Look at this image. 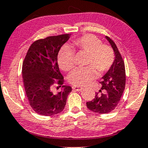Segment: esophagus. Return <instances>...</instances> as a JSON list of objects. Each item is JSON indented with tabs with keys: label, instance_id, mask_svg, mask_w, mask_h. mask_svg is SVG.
<instances>
[{
	"label": "esophagus",
	"instance_id": "34e87169",
	"mask_svg": "<svg viewBox=\"0 0 148 148\" xmlns=\"http://www.w3.org/2000/svg\"><path fill=\"white\" fill-rule=\"evenodd\" d=\"M73 90H74L75 91H81L82 89H83V88L82 87H80V86H73L72 87Z\"/></svg>",
	"mask_w": 148,
	"mask_h": 148
}]
</instances>
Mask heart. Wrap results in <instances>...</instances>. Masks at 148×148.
I'll return each mask as SVG.
<instances>
[{
  "label": "heart",
  "instance_id": "obj_1",
  "mask_svg": "<svg viewBox=\"0 0 148 148\" xmlns=\"http://www.w3.org/2000/svg\"><path fill=\"white\" fill-rule=\"evenodd\" d=\"M75 47L88 53V66L75 69L69 76V81L75 86H84L93 80L99 73L108 71L114 64L115 54L112 48L103 45L102 41L92 34H86L74 40ZM59 66L65 71L75 66V51L71 46L63 45L58 55Z\"/></svg>",
  "mask_w": 148,
  "mask_h": 148
}]
</instances>
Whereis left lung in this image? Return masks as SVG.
I'll return each mask as SVG.
<instances>
[{"label":"left lung","instance_id":"8db88e82","mask_svg":"<svg viewBox=\"0 0 148 148\" xmlns=\"http://www.w3.org/2000/svg\"><path fill=\"white\" fill-rule=\"evenodd\" d=\"M105 38L112 46L115 54L114 62L100 82L101 88L96 92L92 101L86 103L87 107L98 114H108L117 107L125 88V66L116 43L108 36Z\"/></svg>","mask_w":148,"mask_h":148}]
</instances>
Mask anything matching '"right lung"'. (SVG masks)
<instances>
[{
    "label": "right lung",
    "instance_id": "right-lung-1",
    "mask_svg": "<svg viewBox=\"0 0 148 148\" xmlns=\"http://www.w3.org/2000/svg\"><path fill=\"white\" fill-rule=\"evenodd\" d=\"M71 34L48 36L34 41L30 45L22 64V77L30 105L36 114L50 116L62 112L72 88L62 86V90L54 94L52 86L61 87L64 77L58 64L61 47Z\"/></svg>",
    "mask_w": 148,
    "mask_h": 148
}]
</instances>
